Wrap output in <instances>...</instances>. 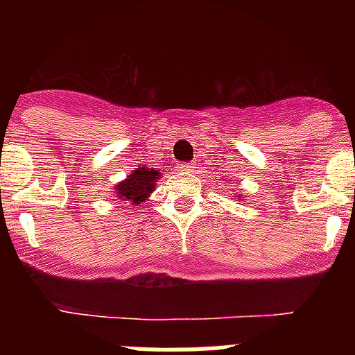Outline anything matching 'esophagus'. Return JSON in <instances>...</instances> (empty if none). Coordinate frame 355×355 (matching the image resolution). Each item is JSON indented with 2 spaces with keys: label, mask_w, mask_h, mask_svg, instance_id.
<instances>
[{
  "label": "esophagus",
  "mask_w": 355,
  "mask_h": 355,
  "mask_svg": "<svg viewBox=\"0 0 355 355\" xmlns=\"http://www.w3.org/2000/svg\"><path fill=\"white\" fill-rule=\"evenodd\" d=\"M180 171H183V172H193L196 171V165H193V163H180Z\"/></svg>",
  "instance_id": "34e87169"
}]
</instances>
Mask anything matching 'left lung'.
<instances>
[{"instance_id":"8db88e82","label":"left lung","mask_w":355,"mask_h":355,"mask_svg":"<svg viewBox=\"0 0 355 355\" xmlns=\"http://www.w3.org/2000/svg\"><path fill=\"white\" fill-rule=\"evenodd\" d=\"M236 199H240V196H238V197H236Z\"/></svg>"}]
</instances>
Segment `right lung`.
<instances>
[{
	"instance_id": "right-lung-1",
	"label": "right lung",
	"mask_w": 355,
	"mask_h": 355,
	"mask_svg": "<svg viewBox=\"0 0 355 355\" xmlns=\"http://www.w3.org/2000/svg\"><path fill=\"white\" fill-rule=\"evenodd\" d=\"M159 180V172L149 168L147 165H139L137 171L131 172L126 180L115 184L117 197L121 200H128L131 206H139L147 200V197L155 192L156 181Z\"/></svg>"
}]
</instances>
